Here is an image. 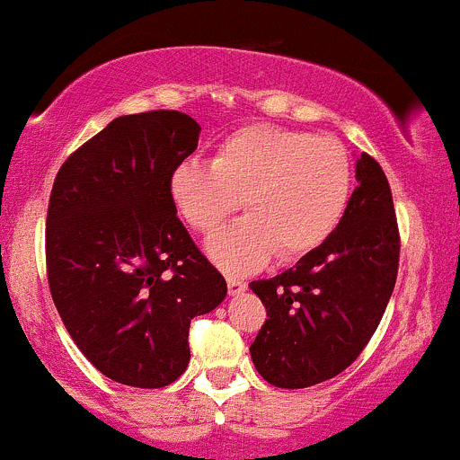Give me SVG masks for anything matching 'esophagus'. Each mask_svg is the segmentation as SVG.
I'll use <instances>...</instances> for the list:
<instances>
[{"label":"esophagus","instance_id":"esophagus-1","mask_svg":"<svg viewBox=\"0 0 460 460\" xmlns=\"http://www.w3.org/2000/svg\"><path fill=\"white\" fill-rule=\"evenodd\" d=\"M226 281H228V292H230L232 296H234V295H241V292L248 290V283L241 281V279H236V277H228V279H226Z\"/></svg>","mask_w":460,"mask_h":460}]
</instances>
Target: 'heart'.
<instances>
[{
	"label": "heart",
	"instance_id": "b5f03b06",
	"mask_svg": "<svg viewBox=\"0 0 460 460\" xmlns=\"http://www.w3.org/2000/svg\"><path fill=\"white\" fill-rule=\"evenodd\" d=\"M352 161L330 137L272 124L226 137L210 165L186 161L170 177L174 208L208 234L241 206L248 215L217 232L208 252L228 272H248L274 252L281 261L319 248L343 217Z\"/></svg>",
	"mask_w": 460,
	"mask_h": 460
}]
</instances>
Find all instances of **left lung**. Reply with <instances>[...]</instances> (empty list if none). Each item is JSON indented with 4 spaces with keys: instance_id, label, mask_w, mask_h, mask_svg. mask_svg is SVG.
I'll return each mask as SVG.
<instances>
[{
    "instance_id": "left-lung-1",
    "label": "left lung",
    "mask_w": 460,
    "mask_h": 460,
    "mask_svg": "<svg viewBox=\"0 0 460 460\" xmlns=\"http://www.w3.org/2000/svg\"><path fill=\"white\" fill-rule=\"evenodd\" d=\"M343 219L295 268L252 281L268 319L250 345L270 385L299 390L352 366L376 332L396 283L399 224L390 183L370 155L357 159Z\"/></svg>"
}]
</instances>
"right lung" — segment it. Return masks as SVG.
Segmentation results:
<instances>
[{
  "label": "right lung",
  "instance_id": "add662e5",
  "mask_svg": "<svg viewBox=\"0 0 460 460\" xmlns=\"http://www.w3.org/2000/svg\"><path fill=\"white\" fill-rule=\"evenodd\" d=\"M199 132L179 111L117 117L55 177L46 215L50 295L84 357L124 385L177 381L190 361V321L228 295L170 195Z\"/></svg>",
  "mask_w": 460,
  "mask_h": 460
}]
</instances>
